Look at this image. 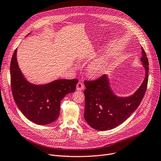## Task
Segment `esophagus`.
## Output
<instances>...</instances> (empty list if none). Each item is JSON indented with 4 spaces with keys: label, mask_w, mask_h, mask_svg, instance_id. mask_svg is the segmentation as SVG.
<instances>
[{
    "label": "esophagus",
    "mask_w": 161,
    "mask_h": 161,
    "mask_svg": "<svg viewBox=\"0 0 161 161\" xmlns=\"http://www.w3.org/2000/svg\"><path fill=\"white\" fill-rule=\"evenodd\" d=\"M83 87H84L83 84L81 81H79L76 85V89L77 91H81L83 89Z\"/></svg>",
    "instance_id": "obj_1"
}]
</instances>
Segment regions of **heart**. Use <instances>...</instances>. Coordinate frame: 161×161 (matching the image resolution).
<instances>
[{
    "label": "heart",
    "mask_w": 161,
    "mask_h": 161,
    "mask_svg": "<svg viewBox=\"0 0 161 161\" xmlns=\"http://www.w3.org/2000/svg\"><path fill=\"white\" fill-rule=\"evenodd\" d=\"M107 67V62L105 59H99L92 62L88 67L89 74L92 76H97L103 73Z\"/></svg>",
    "instance_id": "b5f03b06"
}]
</instances>
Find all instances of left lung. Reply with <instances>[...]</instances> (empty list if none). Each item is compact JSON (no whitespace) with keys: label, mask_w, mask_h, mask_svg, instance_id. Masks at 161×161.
<instances>
[{"label":"left lung","mask_w":161,"mask_h":161,"mask_svg":"<svg viewBox=\"0 0 161 161\" xmlns=\"http://www.w3.org/2000/svg\"><path fill=\"white\" fill-rule=\"evenodd\" d=\"M141 60L145 69V78L137 91L128 97L115 96L110 89L107 75L95 80L84 81V118L92 128L105 131L114 128L126 120L139 107L147 91L149 64L142 47Z\"/></svg>","instance_id":"1"}]
</instances>
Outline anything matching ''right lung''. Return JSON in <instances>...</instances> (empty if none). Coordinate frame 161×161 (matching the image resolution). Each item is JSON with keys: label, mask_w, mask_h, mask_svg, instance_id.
<instances>
[{"label": "right lung", "mask_w": 161, "mask_h": 161, "mask_svg": "<svg viewBox=\"0 0 161 161\" xmlns=\"http://www.w3.org/2000/svg\"><path fill=\"white\" fill-rule=\"evenodd\" d=\"M17 51L16 49L13 53L10 64L11 86L14 100L29 120L40 125L50 124L60 115L62 99L67 94L75 91L78 80H57L38 85L28 82L18 65Z\"/></svg>", "instance_id": "right-lung-1"}]
</instances>
